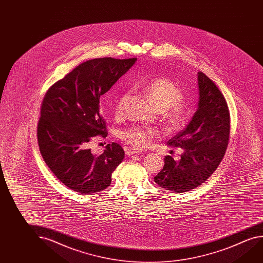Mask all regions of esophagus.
Returning a JSON list of instances; mask_svg holds the SVG:
<instances>
[{
	"mask_svg": "<svg viewBox=\"0 0 263 263\" xmlns=\"http://www.w3.org/2000/svg\"><path fill=\"white\" fill-rule=\"evenodd\" d=\"M125 155L131 156L133 154H137V153H140L141 151L139 149H136V148H132V147H125Z\"/></svg>",
	"mask_w": 263,
	"mask_h": 263,
	"instance_id": "1",
	"label": "esophagus"
}]
</instances>
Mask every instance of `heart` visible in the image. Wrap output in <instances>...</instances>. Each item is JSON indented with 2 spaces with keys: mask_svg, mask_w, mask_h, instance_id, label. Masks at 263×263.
I'll return each instance as SVG.
<instances>
[{
  "mask_svg": "<svg viewBox=\"0 0 263 263\" xmlns=\"http://www.w3.org/2000/svg\"><path fill=\"white\" fill-rule=\"evenodd\" d=\"M154 107L164 112V123L170 132H176L185 126L190 117V108L182 101L184 98L181 87L170 78L159 77L152 80L143 88ZM130 91L122 92L115 104L116 117L125 115L129 102ZM159 131L153 127L131 126L121 131L120 137L130 146L143 148L158 138Z\"/></svg>",
  "mask_w": 263,
  "mask_h": 263,
  "instance_id": "1",
  "label": "heart"
}]
</instances>
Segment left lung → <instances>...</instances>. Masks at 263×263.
Listing matches in <instances>:
<instances>
[{
  "mask_svg": "<svg viewBox=\"0 0 263 263\" xmlns=\"http://www.w3.org/2000/svg\"><path fill=\"white\" fill-rule=\"evenodd\" d=\"M198 109L185 128L167 145L181 147L175 161L166 156L164 167L155 177L165 190L181 194L201 185L211 176L224 158L229 141L230 115L224 95L211 79L198 72Z\"/></svg>",
  "mask_w": 263,
  "mask_h": 263,
  "instance_id": "8db88e82",
  "label": "left lung"
}]
</instances>
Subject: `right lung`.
Listing matches in <instances>:
<instances>
[{"label": "right lung", "instance_id": "right-lung-1", "mask_svg": "<svg viewBox=\"0 0 263 263\" xmlns=\"http://www.w3.org/2000/svg\"><path fill=\"white\" fill-rule=\"evenodd\" d=\"M136 61L101 58L83 62L45 95L36 133L39 151L54 175L74 192L90 194L106 189L125 158L117 143L95 155L89 142L96 136H107L100 97Z\"/></svg>", "mask_w": 263, "mask_h": 263}]
</instances>
